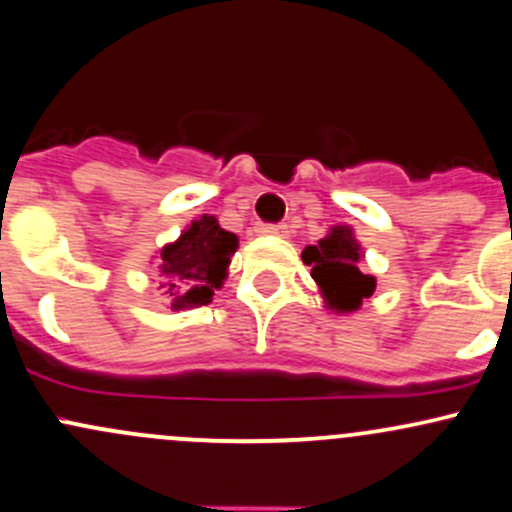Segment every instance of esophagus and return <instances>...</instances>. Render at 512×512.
<instances>
[{
  "mask_svg": "<svg viewBox=\"0 0 512 512\" xmlns=\"http://www.w3.org/2000/svg\"><path fill=\"white\" fill-rule=\"evenodd\" d=\"M257 233L262 235H287V225L284 223H260Z\"/></svg>",
  "mask_w": 512,
  "mask_h": 512,
  "instance_id": "1",
  "label": "esophagus"
}]
</instances>
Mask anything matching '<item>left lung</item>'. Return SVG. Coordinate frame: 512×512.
I'll return each mask as SVG.
<instances>
[{
	"instance_id": "obj_1",
	"label": "left lung",
	"mask_w": 512,
	"mask_h": 512,
	"mask_svg": "<svg viewBox=\"0 0 512 512\" xmlns=\"http://www.w3.org/2000/svg\"><path fill=\"white\" fill-rule=\"evenodd\" d=\"M301 260L311 267V277L321 287L331 309L355 311L363 299L373 297L375 277L358 270L360 245L346 225L333 228L324 240H319V245L306 247Z\"/></svg>"
}]
</instances>
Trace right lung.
Masks as SVG:
<instances>
[{
  "mask_svg": "<svg viewBox=\"0 0 512 512\" xmlns=\"http://www.w3.org/2000/svg\"><path fill=\"white\" fill-rule=\"evenodd\" d=\"M238 250V238L218 225L213 215H201L181 238L161 250V287L171 299V309H196L213 299L230 265V255Z\"/></svg>",
  "mask_w": 512,
  "mask_h": 512,
  "instance_id": "1",
  "label": "right lung"
}]
</instances>
